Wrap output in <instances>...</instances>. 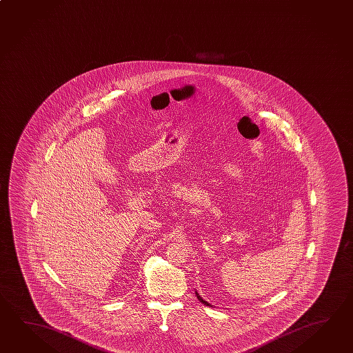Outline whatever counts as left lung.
<instances>
[{
	"label": "left lung",
	"instance_id": "left-lung-1",
	"mask_svg": "<svg viewBox=\"0 0 353 353\" xmlns=\"http://www.w3.org/2000/svg\"><path fill=\"white\" fill-rule=\"evenodd\" d=\"M195 294H196V298L201 301V303L205 304V305H210V304L208 303V302H205V301H204V299H203V298H201V296L198 294V292H195Z\"/></svg>",
	"mask_w": 353,
	"mask_h": 353
}]
</instances>
